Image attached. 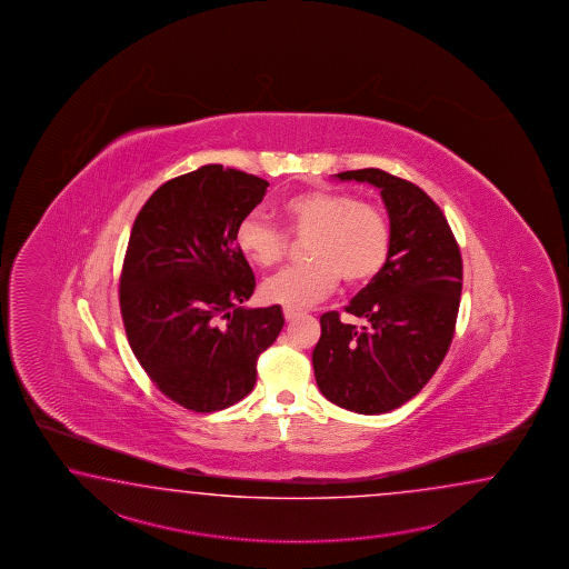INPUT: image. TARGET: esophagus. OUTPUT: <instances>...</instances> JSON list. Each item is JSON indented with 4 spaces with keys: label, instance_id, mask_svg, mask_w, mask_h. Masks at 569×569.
I'll return each instance as SVG.
<instances>
[{
    "label": "esophagus",
    "instance_id": "1",
    "mask_svg": "<svg viewBox=\"0 0 569 569\" xmlns=\"http://www.w3.org/2000/svg\"><path fill=\"white\" fill-rule=\"evenodd\" d=\"M282 313H284V319H287V321H292V319H297V317L301 315V311H299V309H292V307H284V309H282Z\"/></svg>",
    "mask_w": 569,
    "mask_h": 569
}]
</instances>
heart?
Masks as SVG:
<instances>
[{
    "label": "heart",
    "mask_w": 569,
    "mask_h": 569,
    "mask_svg": "<svg viewBox=\"0 0 569 569\" xmlns=\"http://www.w3.org/2000/svg\"><path fill=\"white\" fill-rule=\"evenodd\" d=\"M284 228L297 238H309V264L270 277L260 287L267 302L309 307L323 301L343 277L346 284H366L380 274L390 256L392 230L388 216L348 191L311 189L290 194L279 207ZM236 246L252 264L277 267L289 250V234L260 213L238 221Z\"/></svg>",
    "instance_id": "1"
}]
</instances>
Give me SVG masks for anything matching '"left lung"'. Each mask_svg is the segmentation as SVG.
<instances>
[{"instance_id":"8db88e82","label":"left lung","mask_w":569,"mask_h":569,"mask_svg":"<svg viewBox=\"0 0 569 569\" xmlns=\"http://www.w3.org/2000/svg\"><path fill=\"white\" fill-rule=\"evenodd\" d=\"M336 177L380 189L392 246L380 274L346 307L366 319L362 327L338 311L321 315L315 380L341 409L380 415L419 395L448 353L460 311V246L443 211L411 181L380 169Z\"/></svg>"}]
</instances>
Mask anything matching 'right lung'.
I'll use <instances>...</instances> for the list:
<instances>
[{"label": "right lung", "instance_id": "right-lung-1", "mask_svg": "<svg viewBox=\"0 0 569 569\" xmlns=\"http://www.w3.org/2000/svg\"><path fill=\"white\" fill-rule=\"evenodd\" d=\"M267 187L207 164L160 184L133 221L120 277L126 336L152 385L189 411L252 392L258 358L284 326L280 305L240 307L256 279L236 228Z\"/></svg>", "mask_w": 569, "mask_h": 569}]
</instances>
